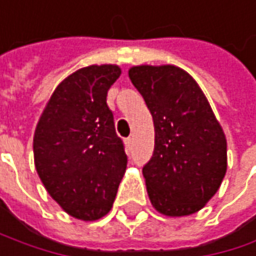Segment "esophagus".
I'll return each instance as SVG.
<instances>
[{"mask_svg": "<svg viewBox=\"0 0 256 256\" xmlns=\"http://www.w3.org/2000/svg\"><path fill=\"white\" fill-rule=\"evenodd\" d=\"M124 144H126V152L129 153V152L132 150V144H134V140H132V138H127V140L124 141Z\"/></svg>", "mask_w": 256, "mask_h": 256, "instance_id": "obj_1", "label": "esophagus"}]
</instances>
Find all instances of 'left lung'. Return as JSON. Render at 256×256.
Instances as JSON below:
<instances>
[{
    "mask_svg": "<svg viewBox=\"0 0 256 256\" xmlns=\"http://www.w3.org/2000/svg\"><path fill=\"white\" fill-rule=\"evenodd\" d=\"M154 124V152L142 168L153 208L167 217L202 210L228 168L226 136L197 82L174 65L129 70Z\"/></svg>",
    "mask_w": 256,
    "mask_h": 256,
    "instance_id": "obj_1",
    "label": "left lung"
}]
</instances>
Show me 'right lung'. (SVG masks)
I'll list each match as a JSON object with an SVG mask.
<instances>
[{
    "label": "right lung",
    "instance_id": "obj_1",
    "mask_svg": "<svg viewBox=\"0 0 256 256\" xmlns=\"http://www.w3.org/2000/svg\"><path fill=\"white\" fill-rule=\"evenodd\" d=\"M118 65H89L64 78L51 94L33 136L34 167L46 190L71 217L106 216L126 173L127 156L108 108Z\"/></svg>",
    "mask_w": 256,
    "mask_h": 256
}]
</instances>
